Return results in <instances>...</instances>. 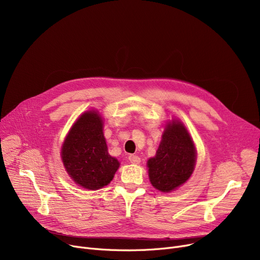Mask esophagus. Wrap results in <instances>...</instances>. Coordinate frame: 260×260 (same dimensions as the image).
Segmentation results:
<instances>
[{
  "mask_svg": "<svg viewBox=\"0 0 260 260\" xmlns=\"http://www.w3.org/2000/svg\"><path fill=\"white\" fill-rule=\"evenodd\" d=\"M128 159H129L131 163H133V165H138V163L140 162V158L137 155H129Z\"/></svg>",
  "mask_w": 260,
  "mask_h": 260,
  "instance_id": "esophagus-1",
  "label": "esophagus"
}]
</instances>
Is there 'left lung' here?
<instances>
[{
    "label": "left lung",
    "mask_w": 260,
    "mask_h": 260,
    "mask_svg": "<svg viewBox=\"0 0 260 260\" xmlns=\"http://www.w3.org/2000/svg\"><path fill=\"white\" fill-rule=\"evenodd\" d=\"M196 151L185 127L180 122L168 124L156 156L147 161L148 176L154 187L171 192L192 175Z\"/></svg>",
    "instance_id": "left-lung-1"
}]
</instances>
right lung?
<instances>
[{"mask_svg":"<svg viewBox=\"0 0 260 260\" xmlns=\"http://www.w3.org/2000/svg\"><path fill=\"white\" fill-rule=\"evenodd\" d=\"M61 157L73 180L86 189L107 185L119 168L118 160L108 154L97 112H87L77 120L63 143Z\"/></svg>","mask_w":260,"mask_h":260,"instance_id":"1","label":"right lung"}]
</instances>
